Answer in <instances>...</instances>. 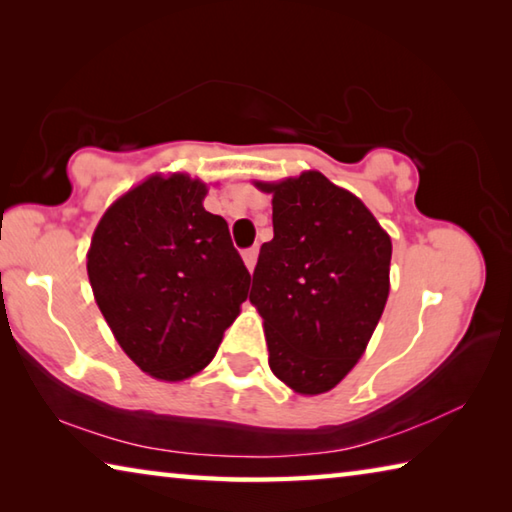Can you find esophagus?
<instances>
[{"label": "esophagus", "mask_w": 512, "mask_h": 512, "mask_svg": "<svg viewBox=\"0 0 512 512\" xmlns=\"http://www.w3.org/2000/svg\"><path fill=\"white\" fill-rule=\"evenodd\" d=\"M257 255H259V248H257V246H253V248H246V250H244V262H246V266H248V271H250V273L255 271Z\"/></svg>", "instance_id": "34e87169"}]
</instances>
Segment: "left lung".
Wrapping results in <instances>:
<instances>
[{"label": "left lung", "instance_id": "left-lung-1", "mask_svg": "<svg viewBox=\"0 0 512 512\" xmlns=\"http://www.w3.org/2000/svg\"><path fill=\"white\" fill-rule=\"evenodd\" d=\"M257 187L273 194V239L259 250L250 289L268 366L296 393H325L361 359L379 323L391 237L318 171Z\"/></svg>", "mask_w": 512, "mask_h": 512}]
</instances>
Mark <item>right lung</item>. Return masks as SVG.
Returning <instances> with one entry per match:
<instances>
[{
	"instance_id": "obj_1",
	"label": "right lung",
	"mask_w": 512,
	"mask_h": 512,
	"mask_svg": "<svg viewBox=\"0 0 512 512\" xmlns=\"http://www.w3.org/2000/svg\"><path fill=\"white\" fill-rule=\"evenodd\" d=\"M207 187L185 173L153 176L108 207L94 230L88 275L124 352L151 377L196 375L239 316L250 273Z\"/></svg>"
}]
</instances>
